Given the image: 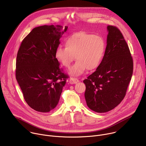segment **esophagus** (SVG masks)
Wrapping results in <instances>:
<instances>
[{"label": "esophagus", "mask_w": 146, "mask_h": 146, "mask_svg": "<svg viewBox=\"0 0 146 146\" xmlns=\"http://www.w3.org/2000/svg\"><path fill=\"white\" fill-rule=\"evenodd\" d=\"M78 82H79V80L77 79V78H74V77H71L69 80V82L71 84H76Z\"/></svg>", "instance_id": "34e87169"}]
</instances>
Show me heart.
Masks as SVG:
<instances>
[{"label": "heart", "mask_w": 146, "mask_h": 146, "mask_svg": "<svg viewBox=\"0 0 146 146\" xmlns=\"http://www.w3.org/2000/svg\"><path fill=\"white\" fill-rule=\"evenodd\" d=\"M65 46L57 47L55 56L64 66L69 68L75 55L77 60L69 72L75 76L83 74L87 69L89 70L96 69L102 62L106 48L102 37L85 32L69 36L65 40Z\"/></svg>", "instance_id": "heart-1"}]
</instances>
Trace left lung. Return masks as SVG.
Listing matches in <instances>:
<instances>
[{
	"label": "left lung",
	"instance_id": "8db88e82",
	"mask_svg": "<svg viewBox=\"0 0 146 146\" xmlns=\"http://www.w3.org/2000/svg\"><path fill=\"white\" fill-rule=\"evenodd\" d=\"M107 46L96 70L83 82L87 105L97 113L111 110L123 99L131 81L133 62L129 47L118 28L108 26Z\"/></svg>",
	"mask_w": 146,
	"mask_h": 146
}]
</instances>
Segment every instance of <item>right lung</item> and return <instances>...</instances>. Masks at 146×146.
Here are the masks:
<instances>
[{"label":"right lung","instance_id":"right-lung-1","mask_svg":"<svg viewBox=\"0 0 146 146\" xmlns=\"http://www.w3.org/2000/svg\"><path fill=\"white\" fill-rule=\"evenodd\" d=\"M67 29L61 25L35 28L18 50L16 79L25 102L37 111L47 113L56 108L69 78L55 56L59 39Z\"/></svg>","mask_w":146,"mask_h":146}]
</instances>
